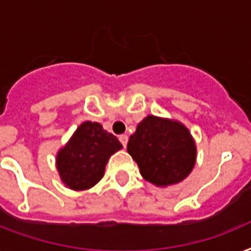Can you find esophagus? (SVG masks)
Masks as SVG:
<instances>
[{"label": "esophagus", "mask_w": 251, "mask_h": 251, "mask_svg": "<svg viewBox=\"0 0 251 251\" xmlns=\"http://www.w3.org/2000/svg\"><path fill=\"white\" fill-rule=\"evenodd\" d=\"M127 139H129V138H127V135H125V134H124V135H120V142H121L124 147H126V145H127Z\"/></svg>", "instance_id": "obj_1"}]
</instances>
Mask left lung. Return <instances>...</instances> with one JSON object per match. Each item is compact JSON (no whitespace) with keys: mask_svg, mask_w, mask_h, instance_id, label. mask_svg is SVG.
<instances>
[{"mask_svg":"<svg viewBox=\"0 0 251 251\" xmlns=\"http://www.w3.org/2000/svg\"><path fill=\"white\" fill-rule=\"evenodd\" d=\"M127 152L142 177L159 187L183 181L197 161V146L186 126L152 114L143 118L130 135Z\"/></svg>","mask_w":251,"mask_h":251,"instance_id":"left-lung-1","label":"left lung"}]
</instances>
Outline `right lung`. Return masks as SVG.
I'll return each instance as SVG.
<instances>
[{"label": "right lung", "mask_w": 251, "mask_h": 251, "mask_svg": "<svg viewBox=\"0 0 251 251\" xmlns=\"http://www.w3.org/2000/svg\"><path fill=\"white\" fill-rule=\"evenodd\" d=\"M121 149L117 138L99 122H82L57 152L56 168L61 181L72 190H88L102 178L109 157Z\"/></svg>", "instance_id": "add662e5"}]
</instances>
